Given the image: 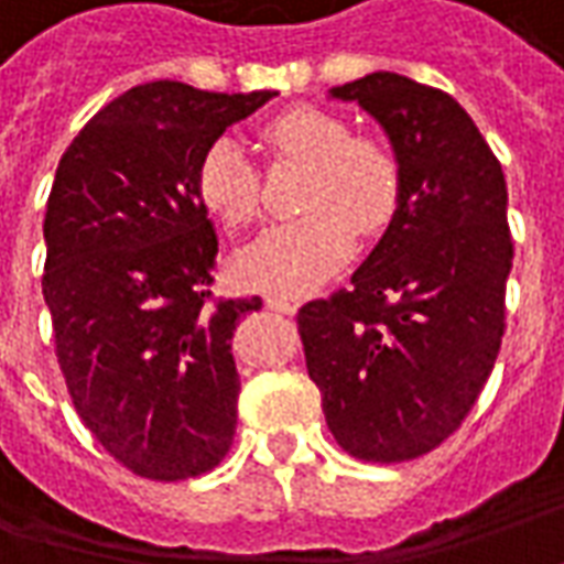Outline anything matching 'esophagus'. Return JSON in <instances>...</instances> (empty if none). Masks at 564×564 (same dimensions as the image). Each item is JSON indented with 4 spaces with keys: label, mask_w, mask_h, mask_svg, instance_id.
<instances>
[{
    "label": "esophagus",
    "mask_w": 564,
    "mask_h": 564,
    "mask_svg": "<svg viewBox=\"0 0 564 564\" xmlns=\"http://www.w3.org/2000/svg\"><path fill=\"white\" fill-rule=\"evenodd\" d=\"M265 305H269L271 311H281V314H295V308H299V302H295V299H286V295H269Z\"/></svg>",
    "instance_id": "1"
}]
</instances>
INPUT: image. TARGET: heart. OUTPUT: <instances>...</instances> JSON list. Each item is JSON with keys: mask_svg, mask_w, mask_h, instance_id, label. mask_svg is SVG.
<instances>
[{"mask_svg": "<svg viewBox=\"0 0 564 564\" xmlns=\"http://www.w3.org/2000/svg\"><path fill=\"white\" fill-rule=\"evenodd\" d=\"M259 140L274 161L308 164L299 192L305 216L262 231L238 253L235 271L250 290L311 293L348 262L357 235L378 238L397 219L400 161L381 140L350 133L345 118L314 106L265 118ZM195 192L207 214L238 231L262 210V171L238 140L216 137L195 164Z\"/></svg>", "mask_w": 564, "mask_h": 564, "instance_id": "1", "label": "heart"}]
</instances>
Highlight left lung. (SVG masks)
<instances>
[{
	"label": "left lung",
	"instance_id": "left-lung-1",
	"mask_svg": "<svg viewBox=\"0 0 564 564\" xmlns=\"http://www.w3.org/2000/svg\"><path fill=\"white\" fill-rule=\"evenodd\" d=\"M329 94L391 137L403 200L348 290L305 302L295 323L338 446L400 464L446 443L495 369L513 265L507 183L446 90L372 73Z\"/></svg>",
	"mask_w": 564,
	"mask_h": 564
}]
</instances>
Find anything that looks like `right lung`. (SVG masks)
<instances>
[{
	"label": "right lung",
	"instance_id": "right-lung-1",
	"mask_svg": "<svg viewBox=\"0 0 564 564\" xmlns=\"http://www.w3.org/2000/svg\"><path fill=\"white\" fill-rule=\"evenodd\" d=\"M274 90L149 82L106 104L63 152L45 210L42 293L78 419L131 474L214 470L238 424V321L216 299L214 223L195 192L204 145Z\"/></svg>",
	"mask_w": 564,
	"mask_h": 564
}]
</instances>
